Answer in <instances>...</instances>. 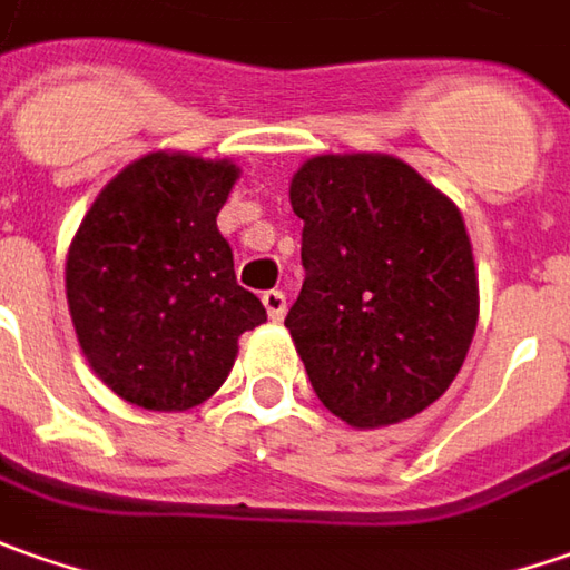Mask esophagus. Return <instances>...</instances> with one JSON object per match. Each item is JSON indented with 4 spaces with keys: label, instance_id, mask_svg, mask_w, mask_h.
Here are the masks:
<instances>
[{
    "label": "esophagus",
    "instance_id": "1",
    "mask_svg": "<svg viewBox=\"0 0 570 570\" xmlns=\"http://www.w3.org/2000/svg\"><path fill=\"white\" fill-rule=\"evenodd\" d=\"M262 303H265L267 318H271V322H284L286 296L281 293V289H267L265 296H262Z\"/></svg>",
    "mask_w": 570,
    "mask_h": 570
}]
</instances>
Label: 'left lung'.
I'll return each mask as SVG.
<instances>
[{
	"mask_svg": "<svg viewBox=\"0 0 570 570\" xmlns=\"http://www.w3.org/2000/svg\"><path fill=\"white\" fill-rule=\"evenodd\" d=\"M305 281L286 315L318 401L353 429L410 420L458 379L480 281L458 205L391 154L293 173Z\"/></svg>",
	"mask_w": 570,
	"mask_h": 570,
	"instance_id": "left-lung-1",
	"label": "left lung"
}]
</instances>
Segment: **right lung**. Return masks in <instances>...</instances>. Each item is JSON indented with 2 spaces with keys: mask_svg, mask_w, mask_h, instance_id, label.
Segmentation results:
<instances>
[{
  "mask_svg": "<svg viewBox=\"0 0 570 570\" xmlns=\"http://www.w3.org/2000/svg\"><path fill=\"white\" fill-rule=\"evenodd\" d=\"M239 179L233 160L150 150L88 207L66 258L75 337L112 394L157 413L205 403L267 322L236 284L217 214Z\"/></svg>",
  "mask_w": 570,
  "mask_h": 570,
  "instance_id": "right-lung-1",
  "label": "right lung"
}]
</instances>
